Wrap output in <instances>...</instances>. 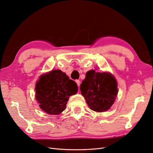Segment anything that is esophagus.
Wrapping results in <instances>:
<instances>
[{"mask_svg":"<svg viewBox=\"0 0 153 153\" xmlns=\"http://www.w3.org/2000/svg\"><path fill=\"white\" fill-rule=\"evenodd\" d=\"M75 82H76V83L77 84L78 87H80V80H76Z\"/></svg>","mask_w":153,"mask_h":153,"instance_id":"34e87169","label":"esophagus"}]
</instances>
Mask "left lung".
I'll return each instance as SVG.
<instances>
[{"instance_id": "8db88e82", "label": "left lung", "mask_w": 153, "mask_h": 153, "mask_svg": "<svg viewBox=\"0 0 153 153\" xmlns=\"http://www.w3.org/2000/svg\"><path fill=\"white\" fill-rule=\"evenodd\" d=\"M80 89L89 108L98 112L110 109L118 93L117 83L112 75L94 69L87 72Z\"/></svg>"}]
</instances>
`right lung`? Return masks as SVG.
I'll return each mask as SVG.
<instances>
[{
    "instance_id": "obj_1",
    "label": "right lung",
    "mask_w": 153,
    "mask_h": 153,
    "mask_svg": "<svg viewBox=\"0 0 153 153\" xmlns=\"http://www.w3.org/2000/svg\"><path fill=\"white\" fill-rule=\"evenodd\" d=\"M35 90L41 109L48 114L58 115L66 109L69 96L76 94L78 87L76 82L58 69L41 75Z\"/></svg>"
}]
</instances>
